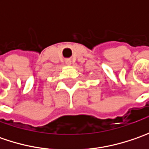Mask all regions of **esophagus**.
<instances>
[{
  "instance_id": "esophagus-1",
  "label": "esophagus",
  "mask_w": 149,
  "mask_h": 149,
  "mask_svg": "<svg viewBox=\"0 0 149 149\" xmlns=\"http://www.w3.org/2000/svg\"><path fill=\"white\" fill-rule=\"evenodd\" d=\"M66 65H71V61L70 60H66Z\"/></svg>"
}]
</instances>
